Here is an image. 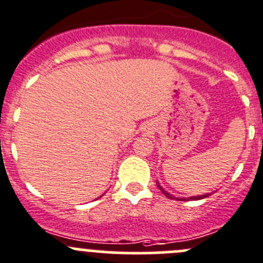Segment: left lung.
<instances>
[{"instance_id": "left-lung-1", "label": "left lung", "mask_w": 263, "mask_h": 263, "mask_svg": "<svg viewBox=\"0 0 263 263\" xmlns=\"http://www.w3.org/2000/svg\"><path fill=\"white\" fill-rule=\"evenodd\" d=\"M157 185H158V187H159V190L162 191V193L164 194V195L167 196V198H170V199H176V200H186V198H181V199H180V198H175V196H172V195H171V194H168L167 191H165V190H163V187H162V186H160L159 183H158V182H157ZM210 195H211V194H205V195H200V196H193V198H189V199H195V200H199V199H204V198H208V196H210ZM189 199H187V200H189Z\"/></svg>"}]
</instances>
